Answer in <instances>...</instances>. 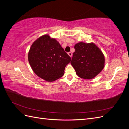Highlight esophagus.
<instances>
[{"instance_id": "esophagus-1", "label": "esophagus", "mask_w": 129, "mask_h": 129, "mask_svg": "<svg viewBox=\"0 0 129 129\" xmlns=\"http://www.w3.org/2000/svg\"><path fill=\"white\" fill-rule=\"evenodd\" d=\"M68 55H69L70 57H72V53L71 52H68Z\"/></svg>"}]
</instances>
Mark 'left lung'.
<instances>
[{
	"label": "left lung",
	"instance_id": "left-lung-1",
	"mask_svg": "<svg viewBox=\"0 0 129 129\" xmlns=\"http://www.w3.org/2000/svg\"><path fill=\"white\" fill-rule=\"evenodd\" d=\"M71 63L80 77L92 79L102 71L105 58L101 49L93 43L80 42L74 46Z\"/></svg>",
	"mask_w": 129,
	"mask_h": 129
}]
</instances>
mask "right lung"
<instances>
[{
  "label": "right lung",
  "instance_id": "add662e5",
  "mask_svg": "<svg viewBox=\"0 0 129 129\" xmlns=\"http://www.w3.org/2000/svg\"><path fill=\"white\" fill-rule=\"evenodd\" d=\"M29 63L37 76L52 82L64 75L71 58L56 39L44 35L35 41L28 54Z\"/></svg>",
  "mask_w": 129,
  "mask_h": 129
}]
</instances>
